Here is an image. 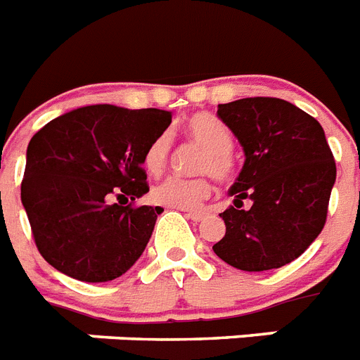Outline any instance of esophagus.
Segmentation results:
<instances>
[{
  "mask_svg": "<svg viewBox=\"0 0 360 360\" xmlns=\"http://www.w3.org/2000/svg\"><path fill=\"white\" fill-rule=\"evenodd\" d=\"M186 215H187V219H191V221L198 222V221H202V219H204V215H206V213H204V212H195V210H187Z\"/></svg>",
  "mask_w": 360,
  "mask_h": 360,
  "instance_id": "esophagus-1",
  "label": "esophagus"
}]
</instances>
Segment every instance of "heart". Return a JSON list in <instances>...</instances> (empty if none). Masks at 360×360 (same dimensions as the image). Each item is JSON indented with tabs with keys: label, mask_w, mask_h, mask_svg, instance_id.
<instances>
[{
	"label": "heart",
	"mask_w": 360,
	"mask_h": 360,
	"mask_svg": "<svg viewBox=\"0 0 360 360\" xmlns=\"http://www.w3.org/2000/svg\"><path fill=\"white\" fill-rule=\"evenodd\" d=\"M184 136L193 145L204 148V154L198 158L197 173L213 174L219 182H228L236 173V162L231 156L233 138L222 121L212 114H193L184 123ZM173 156V138L169 132L158 134L148 143L143 154V165L154 176L169 167ZM213 191V182L210 176L180 178L171 176L156 184L150 191V197L160 206L174 210H193L210 198Z\"/></svg>",
	"instance_id": "b5f03b06"
}]
</instances>
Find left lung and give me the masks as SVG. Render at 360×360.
<instances>
[{
  "instance_id": "left-lung-1",
  "label": "left lung",
  "mask_w": 360,
  "mask_h": 360,
  "mask_svg": "<svg viewBox=\"0 0 360 360\" xmlns=\"http://www.w3.org/2000/svg\"><path fill=\"white\" fill-rule=\"evenodd\" d=\"M245 165L231 186L226 233L213 245L224 263L246 272L280 269L304 254L328 219L337 165L319 121L276 97L219 105ZM252 206L242 210V200Z\"/></svg>"
}]
</instances>
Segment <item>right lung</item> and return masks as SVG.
<instances>
[{
  "instance_id": "add662e5",
  "label": "right lung",
  "mask_w": 360,
  "mask_h": 360,
  "mask_svg": "<svg viewBox=\"0 0 360 360\" xmlns=\"http://www.w3.org/2000/svg\"><path fill=\"white\" fill-rule=\"evenodd\" d=\"M169 124L165 110L94 105L49 121L32 136L22 204L49 265L101 283L139 259L163 212L134 204L148 191L143 154ZM114 196L117 205L111 204Z\"/></svg>"
}]
</instances>
